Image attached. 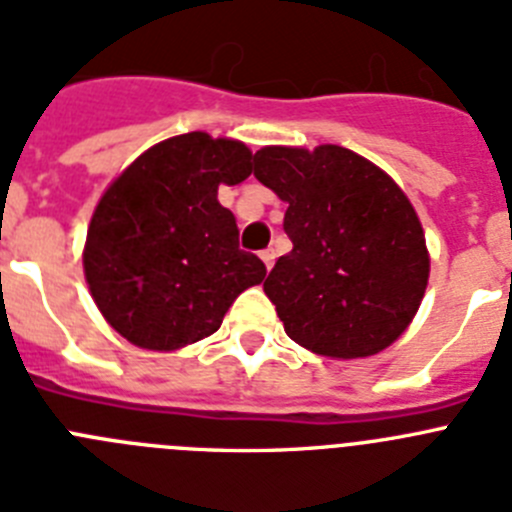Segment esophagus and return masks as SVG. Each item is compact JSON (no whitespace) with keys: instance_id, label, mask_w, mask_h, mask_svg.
<instances>
[{"instance_id":"esophagus-1","label":"esophagus","mask_w":512,"mask_h":512,"mask_svg":"<svg viewBox=\"0 0 512 512\" xmlns=\"http://www.w3.org/2000/svg\"><path fill=\"white\" fill-rule=\"evenodd\" d=\"M261 259H264L266 269H271V266H274V259H277V253H274V248H266V251H261Z\"/></svg>"}]
</instances>
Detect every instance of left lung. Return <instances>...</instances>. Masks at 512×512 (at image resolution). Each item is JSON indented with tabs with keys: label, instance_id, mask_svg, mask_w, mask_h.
<instances>
[{
	"label": "left lung",
	"instance_id": "obj_1",
	"mask_svg": "<svg viewBox=\"0 0 512 512\" xmlns=\"http://www.w3.org/2000/svg\"><path fill=\"white\" fill-rule=\"evenodd\" d=\"M253 176L287 202L279 256L264 292L287 336L330 359L374 356L423 302L431 256L423 225L390 174L343 146H266Z\"/></svg>",
	"mask_w": 512,
	"mask_h": 512
}]
</instances>
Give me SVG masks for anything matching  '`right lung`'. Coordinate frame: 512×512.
I'll list each match as a JSON object with an SVG mask.
<instances>
[{
	"label": "right lung",
	"mask_w": 512,
	"mask_h": 512,
	"mask_svg": "<svg viewBox=\"0 0 512 512\" xmlns=\"http://www.w3.org/2000/svg\"><path fill=\"white\" fill-rule=\"evenodd\" d=\"M251 174L233 138L184 133L140 153L104 189L84 243V277L104 320L148 351L212 336L266 266L238 248V225L217 202L220 184Z\"/></svg>",
	"instance_id": "1"
}]
</instances>
